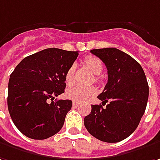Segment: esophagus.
I'll use <instances>...</instances> for the list:
<instances>
[{
    "mask_svg": "<svg viewBox=\"0 0 160 160\" xmlns=\"http://www.w3.org/2000/svg\"><path fill=\"white\" fill-rule=\"evenodd\" d=\"M79 105H80V103H79L78 102H72V106H73L74 108H77L78 106H79Z\"/></svg>",
    "mask_w": 160,
    "mask_h": 160,
    "instance_id": "esophagus-1",
    "label": "esophagus"
}]
</instances>
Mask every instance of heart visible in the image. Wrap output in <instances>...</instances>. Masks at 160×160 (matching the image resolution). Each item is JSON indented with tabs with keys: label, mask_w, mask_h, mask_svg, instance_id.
I'll return each mask as SVG.
<instances>
[{
	"label": "heart",
	"mask_w": 160,
	"mask_h": 160,
	"mask_svg": "<svg viewBox=\"0 0 160 160\" xmlns=\"http://www.w3.org/2000/svg\"><path fill=\"white\" fill-rule=\"evenodd\" d=\"M84 63L87 67L94 74L98 75L102 71V63L100 59L96 57H87L84 60ZM75 64L70 66L65 73V83L71 85L73 82ZM97 88L94 87H82V86H74L68 88L65 92V96L70 100H73L75 102H84L88 98L93 97L97 95Z\"/></svg>",
	"instance_id": "heart-1"
}]
</instances>
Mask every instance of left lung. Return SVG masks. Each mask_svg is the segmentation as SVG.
Instances as JSON below:
<instances>
[{
	"mask_svg": "<svg viewBox=\"0 0 160 160\" xmlns=\"http://www.w3.org/2000/svg\"><path fill=\"white\" fill-rule=\"evenodd\" d=\"M90 52L105 64L108 82L97 97L103 105H91L84 125L98 140L118 142L128 137L140 123L148 102L149 85L140 63L127 53L115 48Z\"/></svg>",
	"mask_w": 160,
	"mask_h": 160,
	"instance_id": "left-lung-1",
	"label": "left lung"
}]
</instances>
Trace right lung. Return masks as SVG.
<instances>
[{"instance_id": "1", "label": "right lung", "mask_w": 160, "mask_h": 160, "mask_svg": "<svg viewBox=\"0 0 160 160\" xmlns=\"http://www.w3.org/2000/svg\"><path fill=\"white\" fill-rule=\"evenodd\" d=\"M78 51L46 48L25 58L10 74L8 109L17 128L25 136L43 140L63 128L71 100L48 102L64 92L65 73Z\"/></svg>"}]
</instances>
